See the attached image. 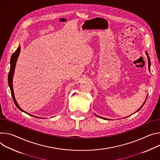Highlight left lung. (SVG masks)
I'll list each match as a JSON object with an SVG mask.
<instances>
[{
	"label": "left lung",
	"instance_id": "8db88e82",
	"mask_svg": "<svg viewBox=\"0 0 160 160\" xmlns=\"http://www.w3.org/2000/svg\"><path fill=\"white\" fill-rule=\"evenodd\" d=\"M145 52H146V55H147V57H148V67H149V72H150V67H151V61H150V58H149V55H148V52L147 51H145ZM146 99H147V98H146ZM146 100L144 101V103L142 105V106L141 107L135 112H138V111H139L140 110V109L143 107V105H144V103H145V102H146ZM134 114V113H133ZM95 116H97V117H98V118H102V119H106V118H102V117H101V116H98V115H97L96 114H95ZM131 116V115H130ZM125 118H127V117H125Z\"/></svg>",
	"mask_w": 160,
	"mask_h": 160
}]
</instances>
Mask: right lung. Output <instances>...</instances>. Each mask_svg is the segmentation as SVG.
<instances>
[{
    "label": "right lung",
    "mask_w": 160,
    "mask_h": 160,
    "mask_svg": "<svg viewBox=\"0 0 160 160\" xmlns=\"http://www.w3.org/2000/svg\"><path fill=\"white\" fill-rule=\"evenodd\" d=\"M20 49H21V48H20V45H19L18 48V49L16 50V51L13 53V54L11 56V60H10V70H9V74H8V84H9V88H10V90H11V95H12V99L14 100V102L16 105V107L18 108L21 111L23 112H25L26 114L31 116H33V117H35V118H39V117H38V116H33V115H32L29 113H27V112H25V111H23L20 106L18 105V103H17L16 102V100L15 98V97H14V90H13V86H12V79H13V75H14V70H15V67H16V62H17V60H18V58L19 57V55H20Z\"/></svg>",
    "instance_id": "add662e5"
}]
</instances>
